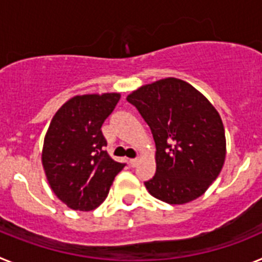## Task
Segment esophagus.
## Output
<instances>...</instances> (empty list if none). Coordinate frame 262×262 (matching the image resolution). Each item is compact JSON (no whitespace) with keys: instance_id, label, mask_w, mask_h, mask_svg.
<instances>
[{"instance_id":"esophagus-1","label":"esophagus","mask_w":262,"mask_h":262,"mask_svg":"<svg viewBox=\"0 0 262 262\" xmlns=\"http://www.w3.org/2000/svg\"><path fill=\"white\" fill-rule=\"evenodd\" d=\"M138 161H139V159H129L128 160V163H129V165L133 166H136V164H138Z\"/></svg>"}]
</instances>
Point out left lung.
<instances>
[{
  "label": "left lung",
  "mask_w": 262,
  "mask_h": 262,
  "mask_svg": "<svg viewBox=\"0 0 262 262\" xmlns=\"http://www.w3.org/2000/svg\"><path fill=\"white\" fill-rule=\"evenodd\" d=\"M148 123L156 144V173L148 193L170 205L200 198L226 160L222 118L200 90L176 77L161 78L127 96Z\"/></svg>",
  "instance_id": "obj_1"
}]
</instances>
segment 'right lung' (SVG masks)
<instances>
[{
    "mask_svg": "<svg viewBox=\"0 0 262 262\" xmlns=\"http://www.w3.org/2000/svg\"><path fill=\"white\" fill-rule=\"evenodd\" d=\"M120 93L82 94L68 99L53 115L45 136L41 165L55 195L69 209L92 211L107 196L123 169L102 148L101 127Z\"/></svg>",
    "mask_w": 262,
    "mask_h": 262,
    "instance_id": "1",
    "label": "right lung"
}]
</instances>
